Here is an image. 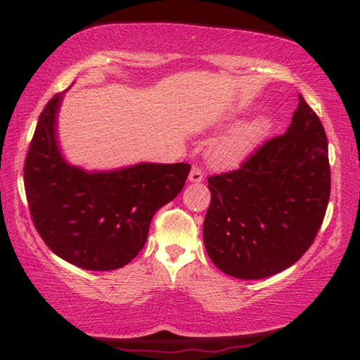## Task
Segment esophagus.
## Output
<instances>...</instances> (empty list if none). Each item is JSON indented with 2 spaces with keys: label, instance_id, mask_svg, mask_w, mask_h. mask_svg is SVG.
<instances>
[{
  "label": "esophagus",
  "instance_id": "esophagus-1",
  "mask_svg": "<svg viewBox=\"0 0 360 360\" xmlns=\"http://www.w3.org/2000/svg\"><path fill=\"white\" fill-rule=\"evenodd\" d=\"M203 178H205V174L202 172V168L193 167L191 169V174H188V181H191V182H202Z\"/></svg>",
  "mask_w": 360,
  "mask_h": 360
}]
</instances>
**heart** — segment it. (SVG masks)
Wrapping results in <instances>:
<instances>
[{
	"label": "heart",
	"instance_id": "obj_1",
	"mask_svg": "<svg viewBox=\"0 0 360 360\" xmlns=\"http://www.w3.org/2000/svg\"><path fill=\"white\" fill-rule=\"evenodd\" d=\"M270 131V120L255 119L235 129L211 150V160L221 167H235L255 150Z\"/></svg>",
	"mask_w": 360,
	"mask_h": 360
}]
</instances>
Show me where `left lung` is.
<instances>
[{
	"instance_id": "obj_1",
	"label": "left lung",
	"mask_w": 360,
	"mask_h": 360,
	"mask_svg": "<svg viewBox=\"0 0 360 360\" xmlns=\"http://www.w3.org/2000/svg\"><path fill=\"white\" fill-rule=\"evenodd\" d=\"M203 224L210 259L240 279L285 270L313 245L330 197L326 130L308 103L284 135L268 139L238 169L208 178Z\"/></svg>"
}]
</instances>
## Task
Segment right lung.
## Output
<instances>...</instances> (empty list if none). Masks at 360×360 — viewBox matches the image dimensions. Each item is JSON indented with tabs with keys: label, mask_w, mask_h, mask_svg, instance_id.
<instances>
[{
	"label": "right lung",
	"mask_w": 360,
	"mask_h": 360,
	"mask_svg": "<svg viewBox=\"0 0 360 360\" xmlns=\"http://www.w3.org/2000/svg\"><path fill=\"white\" fill-rule=\"evenodd\" d=\"M62 98L57 94L42 109L27 152L30 214L58 257L84 270H115L141 251L155 211L182 191L191 165L139 163L105 173L68 165L56 136Z\"/></svg>",
	"instance_id": "right-lung-1"
}]
</instances>
